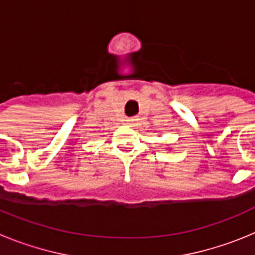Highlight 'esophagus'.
<instances>
[{"mask_svg":"<svg viewBox=\"0 0 255 255\" xmlns=\"http://www.w3.org/2000/svg\"><path fill=\"white\" fill-rule=\"evenodd\" d=\"M139 124L138 119H135V117H129V119H126V125L130 126V128H136Z\"/></svg>","mask_w":255,"mask_h":255,"instance_id":"1","label":"esophagus"}]
</instances>
